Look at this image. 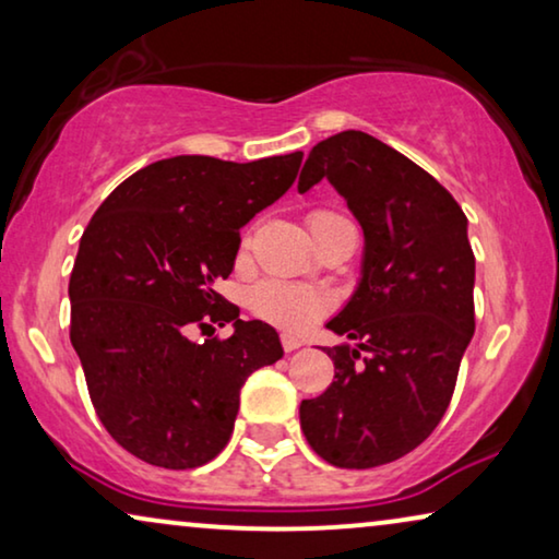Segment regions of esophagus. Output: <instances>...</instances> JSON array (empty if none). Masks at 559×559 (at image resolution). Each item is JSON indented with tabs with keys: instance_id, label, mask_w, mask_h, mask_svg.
Masks as SVG:
<instances>
[{
	"instance_id": "obj_1",
	"label": "esophagus",
	"mask_w": 559,
	"mask_h": 559,
	"mask_svg": "<svg viewBox=\"0 0 559 559\" xmlns=\"http://www.w3.org/2000/svg\"><path fill=\"white\" fill-rule=\"evenodd\" d=\"M280 343H282V348L287 350V354H293V350L305 346L302 338H297V335H293V333H282V335H280Z\"/></svg>"
}]
</instances>
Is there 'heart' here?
Segmentation results:
<instances>
[{
  "instance_id": "obj_1",
  "label": "heart",
  "mask_w": 559,
  "mask_h": 559,
  "mask_svg": "<svg viewBox=\"0 0 559 559\" xmlns=\"http://www.w3.org/2000/svg\"><path fill=\"white\" fill-rule=\"evenodd\" d=\"M331 221H343L338 213L333 211H312L308 216L310 228H318ZM249 308L254 316L270 320V323L280 328H289V331H302L333 310V295L328 289L316 287H300L293 282L270 277L257 282L249 289Z\"/></svg>"
}]
</instances>
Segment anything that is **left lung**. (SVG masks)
I'll use <instances>...</instances> for the list:
<instances>
[{"mask_svg":"<svg viewBox=\"0 0 559 559\" xmlns=\"http://www.w3.org/2000/svg\"><path fill=\"white\" fill-rule=\"evenodd\" d=\"M328 178L366 236L364 277L328 328L358 346L328 348L335 377L302 400L310 448L338 468L407 455L445 415L476 331L468 218L430 173L356 132L310 150L300 193Z\"/></svg>","mask_w":559,"mask_h":559,"instance_id":"1","label":"left lung"}]
</instances>
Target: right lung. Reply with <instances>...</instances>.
Masks as SVG:
<instances>
[{
  "label": "right lung",
  "mask_w": 559,
  "mask_h": 559,
  "mask_svg": "<svg viewBox=\"0 0 559 559\" xmlns=\"http://www.w3.org/2000/svg\"><path fill=\"white\" fill-rule=\"evenodd\" d=\"M302 152L254 163L157 159L98 205L71 285V343L102 425L127 453L170 471L226 448L249 373L282 358L277 331L241 320L213 285L234 270L241 236L285 195ZM235 323L203 344L189 333Z\"/></svg>",
  "instance_id": "1"
}]
</instances>
